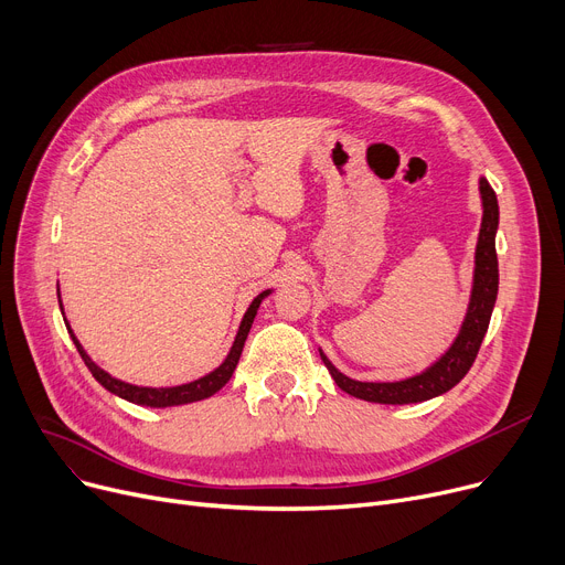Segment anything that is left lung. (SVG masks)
<instances>
[{
    "instance_id": "obj_1",
    "label": "left lung",
    "mask_w": 565,
    "mask_h": 565,
    "mask_svg": "<svg viewBox=\"0 0 565 565\" xmlns=\"http://www.w3.org/2000/svg\"><path fill=\"white\" fill-rule=\"evenodd\" d=\"M481 199H483V222H481L479 245H477V267H473L471 302L462 322V330L454 341V345L430 369L401 382L350 380L341 371H337L332 362L320 352V358L324 366H328V371L332 373L334 382L339 384V390L369 403L407 405V403H422L449 392L467 375L473 360H477L479 348L488 332L497 290H499V265H497V249H494V235L499 226V205H497V194L486 178H481Z\"/></svg>"
}]
</instances>
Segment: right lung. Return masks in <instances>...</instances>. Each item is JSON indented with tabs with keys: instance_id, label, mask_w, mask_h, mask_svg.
<instances>
[{
	"instance_id": "right-lung-1",
	"label": "right lung",
	"mask_w": 565,
	"mask_h": 565,
	"mask_svg": "<svg viewBox=\"0 0 565 565\" xmlns=\"http://www.w3.org/2000/svg\"><path fill=\"white\" fill-rule=\"evenodd\" d=\"M265 295H270V290L260 292L258 298H254V302L249 305L243 322H241V330H237V337L233 341V348L228 352V358L224 360V364L220 369H215L213 373H207L205 377H199L190 384H181V387H167V390H151V387H135V384H128V382H121V380H114L109 373H105L103 369H98L92 360H88V354L84 352V348L79 345V341L73 337V343L79 352V358L84 360V364L88 366V371H92V375L103 384V387L116 396H121L130 403H137V405H146V407H171V405H185V403H194V401H201V398H207L213 396L215 392H220L224 384L231 380L235 366H237V360H241L243 354V348H245V341H247V334H249V328L254 322V316H256V309L260 305V300L265 298Z\"/></svg>"
}]
</instances>
